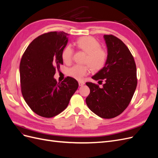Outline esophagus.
<instances>
[{"instance_id":"esophagus-1","label":"esophagus","mask_w":158,"mask_h":158,"mask_svg":"<svg viewBox=\"0 0 158 158\" xmlns=\"http://www.w3.org/2000/svg\"><path fill=\"white\" fill-rule=\"evenodd\" d=\"M84 82H83V81H79L78 82V84H79V85L80 86H82V85H84Z\"/></svg>"}]
</instances>
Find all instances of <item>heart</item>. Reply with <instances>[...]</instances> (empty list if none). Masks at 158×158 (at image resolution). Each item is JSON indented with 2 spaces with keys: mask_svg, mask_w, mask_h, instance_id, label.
I'll use <instances>...</instances> for the list:
<instances>
[{
  "mask_svg": "<svg viewBox=\"0 0 158 158\" xmlns=\"http://www.w3.org/2000/svg\"><path fill=\"white\" fill-rule=\"evenodd\" d=\"M77 48L86 53L84 63L87 64H76L68 70V74L76 80H82L87 76L90 68L94 72H98L106 66L108 53L106 49L101 47L100 43L92 36L81 37L76 41ZM74 49L70 45L65 47L62 51L61 56L66 64H70L73 60Z\"/></svg>",
  "mask_w": 158,
  "mask_h": 158,
  "instance_id": "1",
  "label": "heart"
}]
</instances>
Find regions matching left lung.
Returning a JSON list of instances; mask_svg holds the SVG:
<instances>
[{
  "instance_id": "obj_1",
  "label": "left lung",
  "mask_w": 158,
  "mask_h": 158,
  "mask_svg": "<svg viewBox=\"0 0 158 158\" xmlns=\"http://www.w3.org/2000/svg\"><path fill=\"white\" fill-rule=\"evenodd\" d=\"M108 59L105 67L92 78L105 82H86L90 93L85 99L89 109L99 117L111 118L121 114L130 103L137 85L136 66L131 51L124 43L113 35H104Z\"/></svg>"
}]
</instances>
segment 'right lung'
I'll return each instance as SVG.
<instances>
[{"label":"right lung","mask_w":158,"mask_h":158,"mask_svg":"<svg viewBox=\"0 0 158 158\" xmlns=\"http://www.w3.org/2000/svg\"><path fill=\"white\" fill-rule=\"evenodd\" d=\"M68 33L52 31L38 36L28 45L20 64L21 91L28 106L38 115L51 118L67 107L78 88L74 78L60 83L54 78L63 64L62 51L69 41Z\"/></svg>","instance_id":"right-lung-1"}]
</instances>
